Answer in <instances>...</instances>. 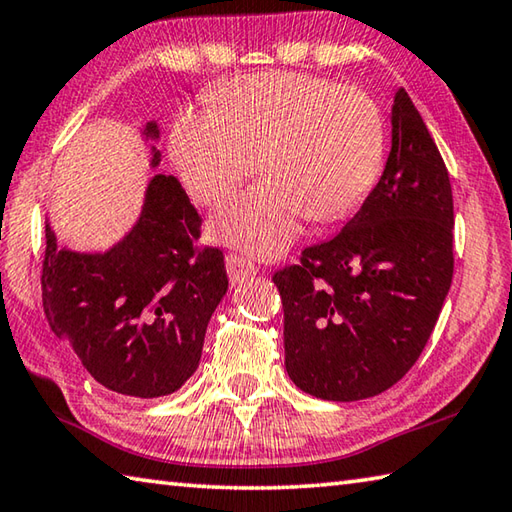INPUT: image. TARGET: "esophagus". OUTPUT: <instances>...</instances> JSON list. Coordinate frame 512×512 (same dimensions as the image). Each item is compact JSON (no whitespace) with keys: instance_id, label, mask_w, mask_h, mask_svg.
I'll return each mask as SVG.
<instances>
[{"instance_id":"obj_1","label":"esophagus","mask_w":512,"mask_h":512,"mask_svg":"<svg viewBox=\"0 0 512 512\" xmlns=\"http://www.w3.org/2000/svg\"><path fill=\"white\" fill-rule=\"evenodd\" d=\"M225 265H227L229 281L234 283V285L247 281V278L256 276V272H258V267H256L254 260L243 256V254H229L227 260H225Z\"/></svg>"}]
</instances>
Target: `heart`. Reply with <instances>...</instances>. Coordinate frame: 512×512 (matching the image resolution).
Wrapping results in <instances>:
<instances>
[{
    "label": "heart",
    "instance_id": "obj_1",
    "mask_svg": "<svg viewBox=\"0 0 512 512\" xmlns=\"http://www.w3.org/2000/svg\"><path fill=\"white\" fill-rule=\"evenodd\" d=\"M214 109H185L169 149L187 191L214 205L260 171L211 218V234L231 247L276 256L305 218L332 223L368 198L385 158L381 106L359 86L310 73H256L220 86Z\"/></svg>",
    "mask_w": 512,
    "mask_h": 512
}]
</instances>
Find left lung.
I'll return each mask as SVG.
<instances>
[{
    "label": "left lung",
    "mask_w": 512,
    "mask_h": 512,
    "mask_svg": "<svg viewBox=\"0 0 512 512\" xmlns=\"http://www.w3.org/2000/svg\"><path fill=\"white\" fill-rule=\"evenodd\" d=\"M452 227L446 162L399 89L381 180L339 234L272 276L296 388L325 401H359L406 376L452 283Z\"/></svg>",
    "instance_id": "1"
}]
</instances>
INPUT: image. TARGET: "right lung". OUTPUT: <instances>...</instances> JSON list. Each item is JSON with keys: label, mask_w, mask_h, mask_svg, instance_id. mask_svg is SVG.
<instances>
[{"label": "right lung", "mask_w": 512, "mask_h": 512, "mask_svg": "<svg viewBox=\"0 0 512 512\" xmlns=\"http://www.w3.org/2000/svg\"><path fill=\"white\" fill-rule=\"evenodd\" d=\"M158 133L156 122L144 129L147 138ZM200 225L180 182L162 173L149 182L138 225L106 254L60 249L46 225V321L106 390L165 397L196 372L229 285L223 252L198 245Z\"/></svg>", "instance_id": "1"}]
</instances>
